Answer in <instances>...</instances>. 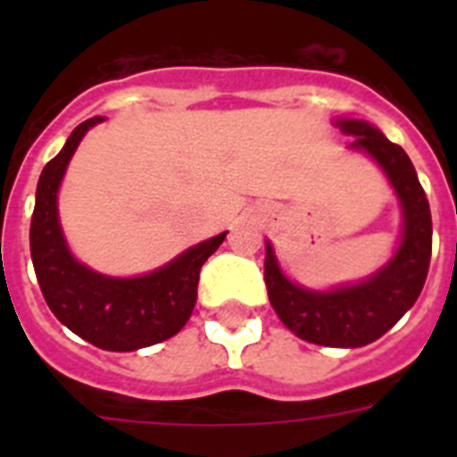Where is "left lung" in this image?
<instances>
[{"label": "left lung", "instance_id": "obj_1", "mask_svg": "<svg viewBox=\"0 0 457 457\" xmlns=\"http://www.w3.org/2000/svg\"><path fill=\"white\" fill-rule=\"evenodd\" d=\"M332 123L353 137L348 145L351 152L368 154L389 179L403 215L396 251L361 282L311 289L287 278L272 244L265 239V287L279 320L299 339L320 346L358 348L389 332L418 301L432 258V213L415 165L401 146L368 120L334 118Z\"/></svg>", "mask_w": 457, "mask_h": 457}]
</instances>
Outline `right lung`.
Here are the masks:
<instances>
[{"instance_id": "obj_1", "label": "right lung", "mask_w": 457, "mask_h": 457, "mask_svg": "<svg viewBox=\"0 0 457 457\" xmlns=\"http://www.w3.org/2000/svg\"><path fill=\"white\" fill-rule=\"evenodd\" d=\"M104 120V116H95L78 125L39 175L30 256L46 305L71 332L104 351H137L170 339L187 325L196 303L201 265L228 232L194 244L137 278H111L80 263L61 229L59 189L82 137Z\"/></svg>"}]
</instances>
